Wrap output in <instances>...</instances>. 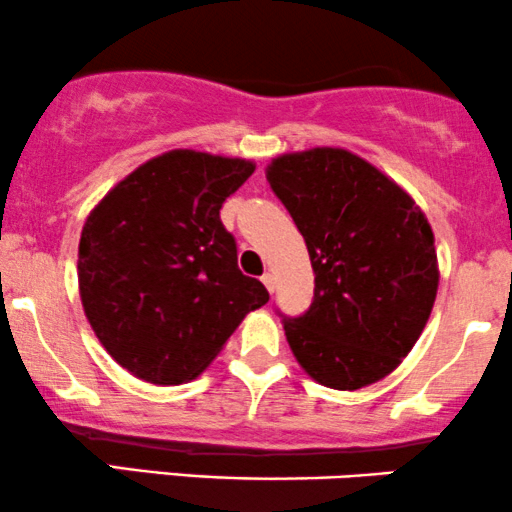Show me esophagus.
Returning a JSON list of instances; mask_svg holds the SVG:
<instances>
[{"label": "esophagus", "mask_w": 512, "mask_h": 512, "mask_svg": "<svg viewBox=\"0 0 512 512\" xmlns=\"http://www.w3.org/2000/svg\"><path fill=\"white\" fill-rule=\"evenodd\" d=\"M262 283H264V286H267L269 293H274V274L264 272V274H262Z\"/></svg>", "instance_id": "34e87169"}]
</instances>
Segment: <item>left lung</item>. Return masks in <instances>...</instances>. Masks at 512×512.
I'll return each mask as SVG.
<instances>
[{"label":"left lung","mask_w":512,"mask_h":512,"mask_svg":"<svg viewBox=\"0 0 512 512\" xmlns=\"http://www.w3.org/2000/svg\"><path fill=\"white\" fill-rule=\"evenodd\" d=\"M267 178L303 233L315 272L303 315L276 310L293 355L329 389L384 379L415 346L434 307L432 226L391 178L336 147L274 159Z\"/></svg>","instance_id":"1"}]
</instances>
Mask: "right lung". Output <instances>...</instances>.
<instances>
[{
	"instance_id": "add662e5",
	"label": "right lung",
	"mask_w": 512,
	"mask_h": 512,
	"mask_svg": "<svg viewBox=\"0 0 512 512\" xmlns=\"http://www.w3.org/2000/svg\"><path fill=\"white\" fill-rule=\"evenodd\" d=\"M245 159L174 150L126 176L80 233L78 286L107 353L150 384L205 369L248 312L269 300L238 269L219 209L248 181Z\"/></svg>"
}]
</instances>
